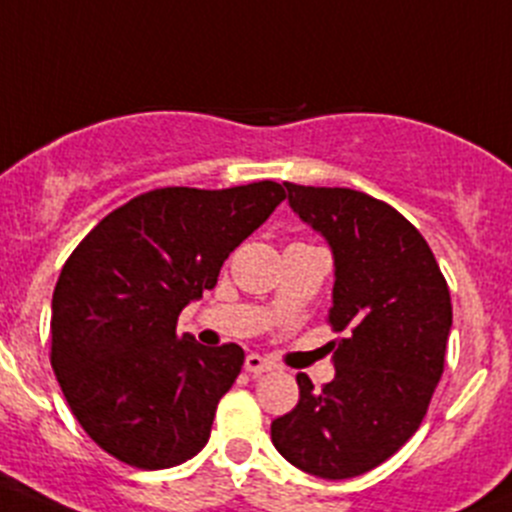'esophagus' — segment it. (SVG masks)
Segmentation results:
<instances>
[{"label": "esophagus", "instance_id": "1", "mask_svg": "<svg viewBox=\"0 0 512 512\" xmlns=\"http://www.w3.org/2000/svg\"><path fill=\"white\" fill-rule=\"evenodd\" d=\"M245 370L250 372V375H262V372L272 370V362L265 360V357H260V355H247L245 357Z\"/></svg>", "mask_w": 512, "mask_h": 512}]
</instances>
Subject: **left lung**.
I'll return each instance as SVG.
<instances>
[{
    "label": "left lung",
    "instance_id": "left-lung-1",
    "mask_svg": "<svg viewBox=\"0 0 512 512\" xmlns=\"http://www.w3.org/2000/svg\"><path fill=\"white\" fill-rule=\"evenodd\" d=\"M290 207L335 255L327 325L335 380L272 420V445L305 473L345 480L398 453L423 423L445 370L453 305L433 250L388 202L347 187L285 182Z\"/></svg>",
    "mask_w": 512,
    "mask_h": 512
}]
</instances>
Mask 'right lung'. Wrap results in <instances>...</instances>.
I'll return each mask as SVG.
<instances>
[{
    "instance_id": "right-lung-1",
    "label": "right lung",
    "mask_w": 512,
    "mask_h": 512,
    "mask_svg": "<svg viewBox=\"0 0 512 512\" xmlns=\"http://www.w3.org/2000/svg\"><path fill=\"white\" fill-rule=\"evenodd\" d=\"M272 180L162 187L109 212L74 247L52 295V370L84 433L140 470L180 465L210 440L245 362L235 342L177 332L230 252L285 200Z\"/></svg>"
}]
</instances>
